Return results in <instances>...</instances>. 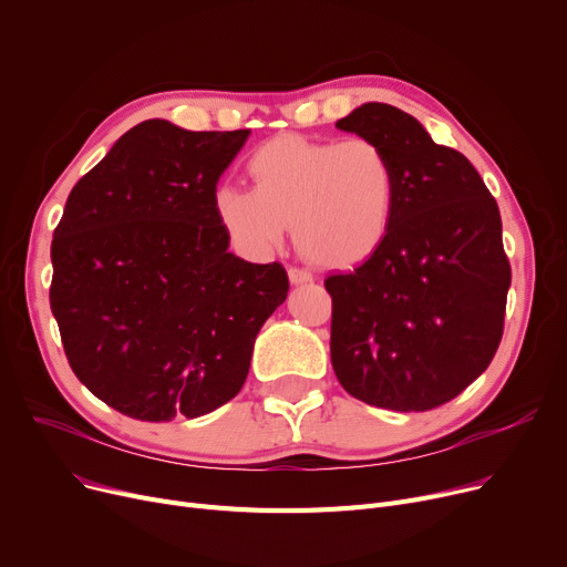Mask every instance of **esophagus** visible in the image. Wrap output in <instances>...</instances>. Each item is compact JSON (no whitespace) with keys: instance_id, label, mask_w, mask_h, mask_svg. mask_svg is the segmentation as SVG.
I'll list each match as a JSON object with an SVG mask.
<instances>
[{"instance_id":"1","label":"esophagus","mask_w":567,"mask_h":567,"mask_svg":"<svg viewBox=\"0 0 567 567\" xmlns=\"http://www.w3.org/2000/svg\"><path fill=\"white\" fill-rule=\"evenodd\" d=\"M289 282L291 285H306V282H312V274L308 271V268H299V266H289Z\"/></svg>"}]
</instances>
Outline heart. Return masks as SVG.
Here are the masks:
<instances>
[{
    "label": "heart",
    "mask_w": 567,
    "mask_h": 567,
    "mask_svg": "<svg viewBox=\"0 0 567 567\" xmlns=\"http://www.w3.org/2000/svg\"><path fill=\"white\" fill-rule=\"evenodd\" d=\"M255 188L223 186L214 208L236 250L266 255L293 225L296 246L319 266L365 261L395 218L398 169L370 137L310 140L282 133L248 154Z\"/></svg>",
    "instance_id": "heart-1"
}]
</instances>
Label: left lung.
<instances>
[{
	"label": "left lung",
	"mask_w": 567,
	"mask_h": 567,
	"mask_svg": "<svg viewBox=\"0 0 567 567\" xmlns=\"http://www.w3.org/2000/svg\"><path fill=\"white\" fill-rule=\"evenodd\" d=\"M336 126L381 144L398 169L385 241L323 280L336 377L370 406L436 409L487 370L503 336L511 261L498 204L466 156L393 105L365 103Z\"/></svg>",
	"instance_id": "obj_1"
}]
</instances>
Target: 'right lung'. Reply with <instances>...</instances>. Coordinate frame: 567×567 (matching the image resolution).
I'll return each instance as SVG.
<instances>
[{
  "mask_svg": "<svg viewBox=\"0 0 567 567\" xmlns=\"http://www.w3.org/2000/svg\"><path fill=\"white\" fill-rule=\"evenodd\" d=\"M248 135L148 118L66 199L50 308L75 377L131 419H197L229 402L287 299L282 264L227 252L216 218V186Z\"/></svg>",
  "mask_w": 567,
  "mask_h": 567,
  "instance_id": "add662e5",
  "label": "right lung"
}]
</instances>
